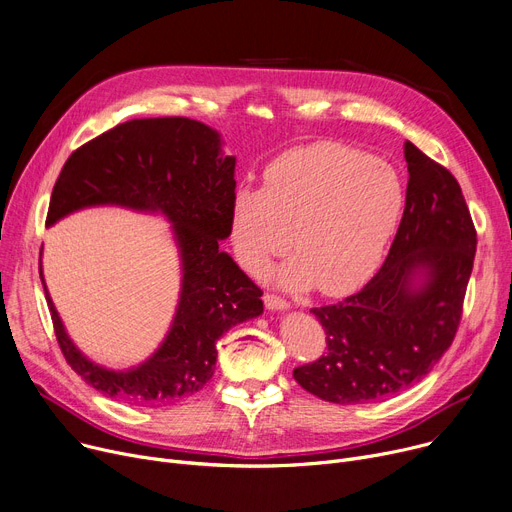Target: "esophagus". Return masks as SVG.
Instances as JSON below:
<instances>
[{"label":"esophagus","mask_w":512,"mask_h":512,"mask_svg":"<svg viewBox=\"0 0 512 512\" xmlns=\"http://www.w3.org/2000/svg\"><path fill=\"white\" fill-rule=\"evenodd\" d=\"M264 305L270 309V311H285L289 309V301L279 297V295H272V293H266L264 295Z\"/></svg>","instance_id":"34e87169"}]
</instances>
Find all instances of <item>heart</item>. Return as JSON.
<instances>
[{
  "label": "heart",
  "mask_w": 512,
  "mask_h": 512,
  "mask_svg": "<svg viewBox=\"0 0 512 512\" xmlns=\"http://www.w3.org/2000/svg\"><path fill=\"white\" fill-rule=\"evenodd\" d=\"M402 207L404 184L391 164L346 145L313 143L272 160L262 190L235 192L231 242L258 274L291 240L297 252L277 270L279 285L344 295L379 266Z\"/></svg>",
  "instance_id": "heart-1"
}]
</instances>
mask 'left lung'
Returning <instances> with one entry per match:
<instances>
[{"mask_svg":"<svg viewBox=\"0 0 512 512\" xmlns=\"http://www.w3.org/2000/svg\"><path fill=\"white\" fill-rule=\"evenodd\" d=\"M406 207L375 277L336 305L313 307L328 350L293 371L332 404L387 400L424 379L451 346L463 311L478 235L455 176L414 143Z\"/></svg>","mask_w":512,"mask_h":512,"instance_id":"1","label":"left lung"}]
</instances>
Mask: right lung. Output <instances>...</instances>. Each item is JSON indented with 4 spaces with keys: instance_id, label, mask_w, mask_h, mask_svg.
Listing matches in <instances>:
<instances>
[{
    "instance_id": "right-lung-1",
    "label": "right lung",
    "mask_w": 512,
    "mask_h": 512,
    "mask_svg": "<svg viewBox=\"0 0 512 512\" xmlns=\"http://www.w3.org/2000/svg\"><path fill=\"white\" fill-rule=\"evenodd\" d=\"M235 157L221 135L184 116L133 119L75 149L65 162L47 225L86 207L116 205L162 213L182 260L174 322L153 355L127 371L86 359L69 340L43 279L57 342L69 367L104 396L133 404L176 402L213 377L215 342L235 324L258 318L262 291L219 242L231 233Z\"/></svg>"
}]
</instances>
